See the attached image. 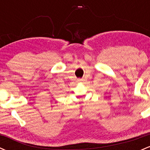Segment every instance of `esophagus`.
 <instances>
[{"mask_svg":"<svg viewBox=\"0 0 150 150\" xmlns=\"http://www.w3.org/2000/svg\"><path fill=\"white\" fill-rule=\"evenodd\" d=\"M78 81H82V79H79Z\"/></svg>","mask_w":150,"mask_h":150,"instance_id":"obj_1","label":"esophagus"}]
</instances>
